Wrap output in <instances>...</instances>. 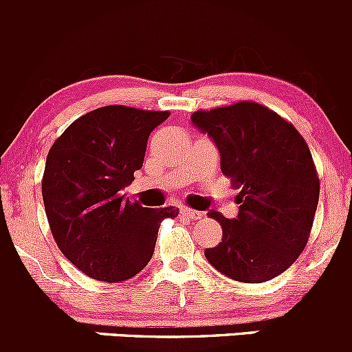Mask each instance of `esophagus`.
I'll use <instances>...</instances> for the list:
<instances>
[{
    "label": "esophagus",
    "instance_id": "1",
    "mask_svg": "<svg viewBox=\"0 0 352 352\" xmlns=\"http://www.w3.org/2000/svg\"><path fill=\"white\" fill-rule=\"evenodd\" d=\"M181 214H183L184 217H188V219H193V221L204 217V214H201V212L193 210V208H190V207H181Z\"/></svg>",
    "mask_w": 352,
    "mask_h": 352
}]
</instances>
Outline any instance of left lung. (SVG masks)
I'll use <instances>...</instances> for the list:
<instances>
[{"mask_svg": "<svg viewBox=\"0 0 352 352\" xmlns=\"http://www.w3.org/2000/svg\"><path fill=\"white\" fill-rule=\"evenodd\" d=\"M191 121L215 142L222 175L239 188L238 217L208 214L222 239L205 256L239 283L274 279L298 260L313 228L320 179L308 144L293 123L252 100L195 111Z\"/></svg>", "mask_w": 352, "mask_h": 352, "instance_id": "1", "label": "left lung"}]
</instances>
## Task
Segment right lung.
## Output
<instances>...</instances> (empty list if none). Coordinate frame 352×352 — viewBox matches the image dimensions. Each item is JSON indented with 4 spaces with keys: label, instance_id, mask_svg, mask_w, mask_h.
<instances>
[{
    "label": "right lung",
    "instance_id": "add662e5",
    "mask_svg": "<svg viewBox=\"0 0 352 352\" xmlns=\"http://www.w3.org/2000/svg\"><path fill=\"white\" fill-rule=\"evenodd\" d=\"M169 111L104 106L73 121L46 159L43 200L63 255L85 276L121 283L145 269L175 207L145 208L123 188L144 164L148 135Z\"/></svg>",
    "mask_w": 352,
    "mask_h": 352
}]
</instances>
